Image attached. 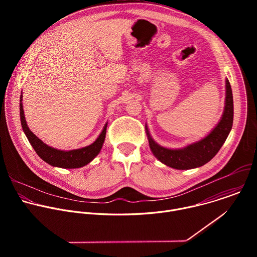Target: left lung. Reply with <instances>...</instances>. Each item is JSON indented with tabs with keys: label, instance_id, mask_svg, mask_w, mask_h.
<instances>
[{
	"label": "left lung",
	"instance_id": "1",
	"mask_svg": "<svg viewBox=\"0 0 257 257\" xmlns=\"http://www.w3.org/2000/svg\"><path fill=\"white\" fill-rule=\"evenodd\" d=\"M234 103L230 82L226 79V98L224 113L216 126L200 140L190 143L182 149H168L157 143L145 124L150 148L154 156L163 164L177 170H189L208 163L221 150L233 126Z\"/></svg>",
	"mask_w": 257,
	"mask_h": 257
}]
</instances>
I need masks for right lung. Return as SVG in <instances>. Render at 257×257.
<instances>
[{"mask_svg": "<svg viewBox=\"0 0 257 257\" xmlns=\"http://www.w3.org/2000/svg\"><path fill=\"white\" fill-rule=\"evenodd\" d=\"M20 121L22 129L30 142L33 150L38 154V156L48 163L49 165L53 167L63 168V169H77L84 167L85 165L89 164L100 152L102 144L105 138V131H106V125L104 124L103 129L101 130L98 137L95 139L94 142H92L90 145L84 146L82 149L77 150H71V151H61L52 148L46 144L44 141H42L38 136L33 134V132L28 128L23 105H22V92L20 95Z\"/></svg>", "mask_w": 257, "mask_h": 257, "instance_id": "1", "label": "right lung"}]
</instances>
